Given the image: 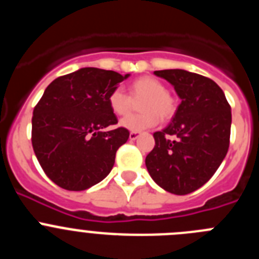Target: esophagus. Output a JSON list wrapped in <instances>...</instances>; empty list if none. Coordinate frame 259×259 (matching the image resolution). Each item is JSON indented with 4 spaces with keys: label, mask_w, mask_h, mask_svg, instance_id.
Returning a JSON list of instances; mask_svg holds the SVG:
<instances>
[{
    "label": "esophagus",
    "mask_w": 259,
    "mask_h": 259,
    "mask_svg": "<svg viewBox=\"0 0 259 259\" xmlns=\"http://www.w3.org/2000/svg\"><path fill=\"white\" fill-rule=\"evenodd\" d=\"M139 136H140V134H139V132H131V134H130V140L135 141L136 139H139Z\"/></svg>",
    "instance_id": "34e87169"
}]
</instances>
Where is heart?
Wrapping results in <instances>:
<instances>
[{
  "mask_svg": "<svg viewBox=\"0 0 259 259\" xmlns=\"http://www.w3.org/2000/svg\"><path fill=\"white\" fill-rule=\"evenodd\" d=\"M143 98L140 110L144 113L132 114L120 122L122 127L132 132H140L158 124L159 116L167 120L175 114L176 104L159 80L152 76H141L130 85V96L120 88H115L107 97L110 110L115 115L124 116L132 110V98Z\"/></svg>",
  "mask_w": 259,
  "mask_h": 259,
  "instance_id": "obj_1",
  "label": "heart"
}]
</instances>
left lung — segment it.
I'll return each instance as SVG.
<instances>
[{
	"label": "left lung",
	"mask_w": 259,
	"mask_h": 259,
	"mask_svg": "<svg viewBox=\"0 0 259 259\" xmlns=\"http://www.w3.org/2000/svg\"><path fill=\"white\" fill-rule=\"evenodd\" d=\"M154 74L172 84L182 102L172 122L153 135L155 145L145 164L161 188L183 196L209 182L227 154L231 106L221 87L209 77L185 70Z\"/></svg>",
	"instance_id": "obj_1"
}]
</instances>
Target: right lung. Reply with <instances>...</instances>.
I'll return each instance as SVG.
<instances>
[{
	"label": "right lung",
	"instance_id": "add662e5",
	"mask_svg": "<svg viewBox=\"0 0 259 259\" xmlns=\"http://www.w3.org/2000/svg\"><path fill=\"white\" fill-rule=\"evenodd\" d=\"M130 76L84 67L57 77L33 109L32 146L44 172L58 187L84 191L104 180L130 132L118 127L107 97Z\"/></svg>",
	"mask_w": 259,
	"mask_h": 259
}]
</instances>
